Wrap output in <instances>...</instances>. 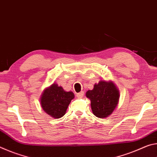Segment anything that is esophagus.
<instances>
[{
	"label": "esophagus",
	"instance_id": "1",
	"mask_svg": "<svg viewBox=\"0 0 157 157\" xmlns=\"http://www.w3.org/2000/svg\"><path fill=\"white\" fill-rule=\"evenodd\" d=\"M76 96L78 97V98H82V97L84 96V91H81V92L78 93V94H76Z\"/></svg>",
	"mask_w": 157,
	"mask_h": 157
}]
</instances>
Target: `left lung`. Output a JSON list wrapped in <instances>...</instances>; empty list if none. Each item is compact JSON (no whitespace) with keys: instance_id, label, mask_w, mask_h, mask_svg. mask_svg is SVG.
I'll return each mask as SVG.
<instances>
[{"instance_id":"8db88e82","label":"left lung","mask_w":157,"mask_h":157,"mask_svg":"<svg viewBox=\"0 0 157 157\" xmlns=\"http://www.w3.org/2000/svg\"><path fill=\"white\" fill-rule=\"evenodd\" d=\"M86 95L91 100L92 111L98 118H107L118 105L119 91L112 82L100 81L89 90Z\"/></svg>"}]
</instances>
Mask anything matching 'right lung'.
<instances>
[{
	"instance_id": "obj_1",
	"label": "right lung",
	"mask_w": 157,
	"mask_h": 157,
	"mask_svg": "<svg viewBox=\"0 0 157 157\" xmlns=\"http://www.w3.org/2000/svg\"><path fill=\"white\" fill-rule=\"evenodd\" d=\"M74 98L73 92H66L57 84H53L44 91L41 98L42 109L55 118H59L66 113L71 101Z\"/></svg>"
}]
</instances>
